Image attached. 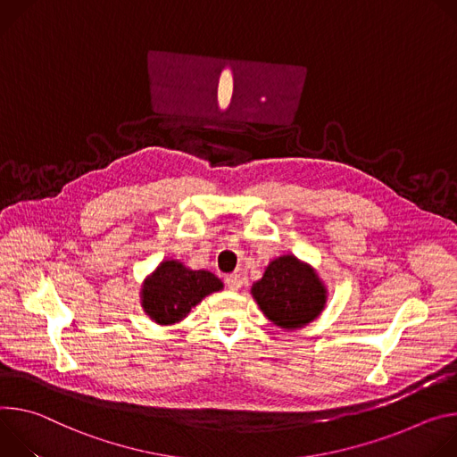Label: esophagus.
Listing matches in <instances>:
<instances>
[{
	"label": "esophagus",
	"mask_w": 457,
	"mask_h": 457,
	"mask_svg": "<svg viewBox=\"0 0 457 457\" xmlns=\"http://www.w3.org/2000/svg\"><path fill=\"white\" fill-rule=\"evenodd\" d=\"M225 285L230 288V290H239L241 288V285H243V278H241V274H237V272H234V274H228L227 278H225Z\"/></svg>",
	"instance_id": "1"
}]
</instances>
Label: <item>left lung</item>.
Masks as SVG:
<instances>
[{"instance_id":"1","label":"left lung","mask_w":457,"mask_h":457,"mask_svg":"<svg viewBox=\"0 0 457 457\" xmlns=\"http://www.w3.org/2000/svg\"><path fill=\"white\" fill-rule=\"evenodd\" d=\"M262 312L283 330L312 323L327 305V287L316 269L294 254L274 258L250 288Z\"/></svg>"}]
</instances>
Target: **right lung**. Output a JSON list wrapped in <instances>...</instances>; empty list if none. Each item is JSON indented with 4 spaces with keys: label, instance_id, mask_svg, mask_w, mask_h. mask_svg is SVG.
<instances>
[{
    "label": "right lung",
    "instance_id": "add662e5",
    "mask_svg": "<svg viewBox=\"0 0 457 457\" xmlns=\"http://www.w3.org/2000/svg\"><path fill=\"white\" fill-rule=\"evenodd\" d=\"M223 281L209 270H192L178 260H163L141 285V307L158 325H176Z\"/></svg>",
    "mask_w": 457,
    "mask_h": 457
}]
</instances>
